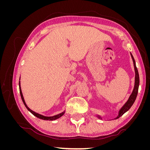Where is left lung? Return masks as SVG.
Wrapping results in <instances>:
<instances>
[{"label": "left lung", "mask_w": 150, "mask_h": 150, "mask_svg": "<svg viewBox=\"0 0 150 150\" xmlns=\"http://www.w3.org/2000/svg\"><path fill=\"white\" fill-rule=\"evenodd\" d=\"M131 56L132 57V59L133 61V64H134V71H135V81H134V89L132 93L130 95V96L128 99V100L127 101V102L124 104L123 106H122L119 111V114L118 116H117L116 118L115 119H117L119 118L120 117H121L122 115L125 113L126 111H128L130 108L132 106L133 103H134L136 98H137L138 92V88H139V74H138V71L137 69V67L136 66V63L134 59V57L133 56L132 54L131 53ZM99 118L101 119V117L100 116L98 115L97 116Z\"/></svg>", "instance_id": "8db88e82"}]
</instances>
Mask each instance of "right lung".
Masks as SVG:
<instances>
[{
	"label": "right lung",
	"mask_w": 150,
	"mask_h": 150,
	"mask_svg": "<svg viewBox=\"0 0 150 150\" xmlns=\"http://www.w3.org/2000/svg\"><path fill=\"white\" fill-rule=\"evenodd\" d=\"M19 91H20V94H21V98H22V101H23L24 105L25 106V108L28 109V110L33 114V115H34L35 116H36L37 117H38V118L39 119H41V120H49V121H53V120H57L58 118H59L60 117H61L64 114L65 111L62 112L61 113H60V114H58L57 115H55V116H43V115H41L40 114H38V113L35 112L34 111H33V110H31L30 108H29V107L27 106V104L24 101V97H23V95H22V91H21V82L19 81Z\"/></svg>",
	"instance_id": "right-lung-1"
}]
</instances>
